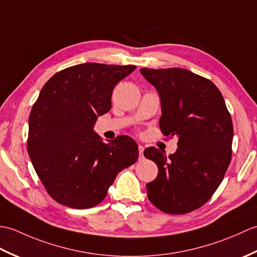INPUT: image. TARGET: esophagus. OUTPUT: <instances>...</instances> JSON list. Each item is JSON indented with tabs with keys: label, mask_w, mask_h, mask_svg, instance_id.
<instances>
[{
	"label": "esophagus",
	"mask_w": 257,
	"mask_h": 257,
	"mask_svg": "<svg viewBox=\"0 0 257 257\" xmlns=\"http://www.w3.org/2000/svg\"><path fill=\"white\" fill-rule=\"evenodd\" d=\"M138 149H139V158H140V159H143V158H144V150H145L144 146L139 145L138 146Z\"/></svg>",
	"instance_id": "esophagus-1"
}]
</instances>
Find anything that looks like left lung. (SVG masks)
Segmentation results:
<instances>
[{
  "mask_svg": "<svg viewBox=\"0 0 257 257\" xmlns=\"http://www.w3.org/2000/svg\"><path fill=\"white\" fill-rule=\"evenodd\" d=\"M161 99L159 127L178 137L168 158L155 147L144 151L158 167L147 184L150 202L168 214H185L211 199L232 158L233 123L224 98L211 80L183 68H141Z\"/></svg>",
  "mask_w": 257,
  "mask_h": 257,
  "instance_id": "1",
  "label": "left lung"
}]
</instances>
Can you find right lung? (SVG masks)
I'll use <instances>...</instances> for the list:
<instances>
[{"label": "right lung", "mask_w": 257, "mask_h": 257, "mask_svg": "<svg viewBox=\"0 0 257 257\" xmlns=\"http://www.w3.org/2000/svg\"><path fill=\"white\" fill-rule=\"evenodd\" d=\"M135 65L85 63L56 73L43 86L29 118L27 152L47 193L73 209L106 198L117 174L138 160L128 136L105 144L94 132L111 109L112 90Z\"/></svg>", "instance_id": "right-lung-1"}]
</instances>
